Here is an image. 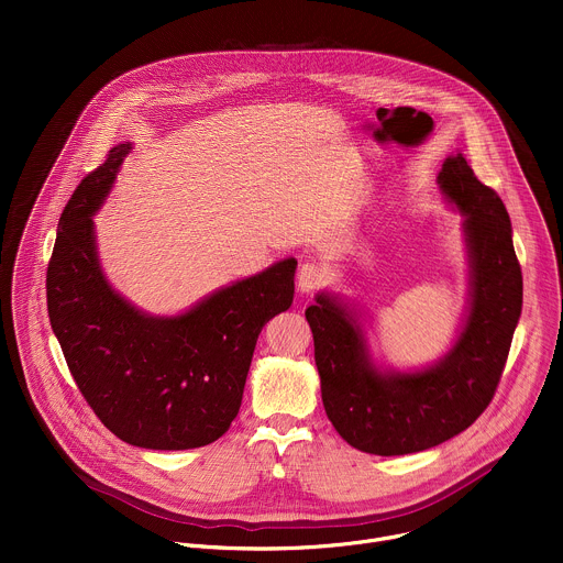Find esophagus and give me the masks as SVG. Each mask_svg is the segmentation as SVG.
Returning <instances> with one entry per match:
<instances>
[{"mask_svg": "<svg viewBox=\"0 0 563 563\" xmlns=\"http://www.w3.org/2000/svg\"><path fill=\"white\" fill-rule=\"evenodd\" d=\"M323 283H325V269L320 267L318 263H302L300 265L298 278H296V285H298L300 294H309Z\"/></svg>", "mask_w": 563, "mask_h": 563, "instance_id": "obj_1", "label": "esophagus"}]
</instances>
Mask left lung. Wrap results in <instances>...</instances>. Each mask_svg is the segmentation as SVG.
<instances>
[{"label":"left lung","mask_w":563,"mask_h":563,"mask_svg":"<svg viewBox=\"0 0 563 563\" xmlns=\"http://www.w3.org/2000/svg\"><path fill=\"white\" fill-rule=\"evenodd\" d=\"M439 187L465 216L470 300L452 350L419 372H380L356 313L318 294L305 309L328 419L356 450L398 456L467 430L490 406L521 316L523 280L501 198L481 185L463 153L445 157Z\"/></svg>","instance_id":"8db88e82"}]
</instances>
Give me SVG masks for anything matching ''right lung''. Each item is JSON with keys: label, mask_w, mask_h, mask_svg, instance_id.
I'll return each mask as SVG.
<instances>
[{"label": "right lung", "mask_w": 563, "mask_h": 563, "mask_svg": "<svg viewBox=\"0 0 563 563\" xmlns=\"http://www.w3.org/2000/svg\"><path fill=\"white\" fill-rule=\"evenodd\" d=\"M131 144L73 191L46 269L51 328L98 419L124 443L189 450L220 439L235 419L256 341L294 300L296 258L238 280L180 316H148L104 278L93 213Z\"/></svg>", "instance_id": "1"}]
</instances>
